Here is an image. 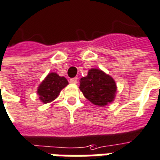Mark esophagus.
<instances>
[{
	"mask_svg": "<svg viewBox=\"0 0 160 160\" xmlns=\"http://www.w3.org/2000/svg\"><path fill=\"white\" fill-rule=\"evenodd\" d=\"M78 78H71V79H70V82H71V83H77V82H78Z\"/></svg>",
	"mask_w": 160,
	"mask_h": 160,
	"instance_id": "esophagus-1",
	"label": "esophagus"
}]
</instances>
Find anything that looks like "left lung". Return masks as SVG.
I'll use <instances>...</instances> for the list:
<instances>
[{
	"label": "left lung",
	"instance_id": "left-lung-1",
	"mask_svg": "<svg viewBox=\"0 0 160 160\" xmlns=\"http://www.w3.org/2000/svg\"><path fill=\"white\" fill-rule=\"evenodd\" d=\"M80 90L83 96L97 106H105L113 102L116 84L110 76L98 69H91L88 76L80 79Z\"/></svg>",
	"mask_w": 160,
	"mask_h": 160
}]
</instances>
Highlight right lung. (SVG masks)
Here are the masks:
<instances>
[{
    "mask_svg": "<svg viewBox=\"0 0 160 160\" xmlns=\"http://www.w3.org/2000/svg\"><path fill=\"white\" fill-rule=\"evenodd\" d=\"M68 84L67 79L52 72L50 73L41 82L38 89L39 99L44 103H47L56 99L60 91Z\"/></svg>",
    "mask_w": 160,
    "mask_h": 160,
    "instance_id": "obj_1",
    "label": "right lung"
}]
</instances>
